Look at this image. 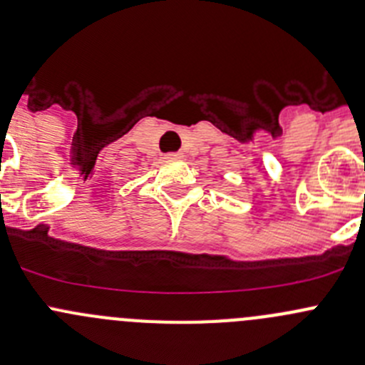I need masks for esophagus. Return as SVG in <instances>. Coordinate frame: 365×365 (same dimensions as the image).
Here are the masks:
<instances>
[{"mask_svg": "<svg viewBox=\"0 0 365 365\" xmlns=\"http://www.w3.org/2000/svg\"><path fill=\"white\" fill-rule=\"evenodd\" d=\"M165 159H171V160L182 159V152H169V153H165Z\"/></svg>", "mask_w": 365, "mask_h": 365, "instance_id": "1", "label": "esophagus"}]
</instances>
